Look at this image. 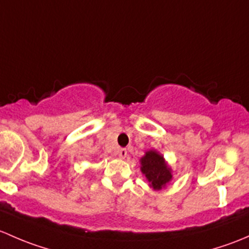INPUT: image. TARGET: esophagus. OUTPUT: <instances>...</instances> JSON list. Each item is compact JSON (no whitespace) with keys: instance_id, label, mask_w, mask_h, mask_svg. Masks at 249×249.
<instances>
[{"instance_id":"1","label":"esophagus","mask_w":249,"mask_h":249,"mask_svg":"<svg viewBox=\"0 0 249 249\" xmlns=\"http://www.w3.org/2000/svg\"><path fill=\"white\" fill-rule=\"evenodd\" d=\"M117 155H119V157L121 158V160H124V158L127 157V150H125V148H120Z\"/></svg>"}]
</instances>
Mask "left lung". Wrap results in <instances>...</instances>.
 <instances>
[{"mask_svg":"<svg viewBox=\"0 0 249 249\" xmlns=\"http://www.w3.org/2000/svg\"><path fill=\"white\" fill-rule=\"evenodd\" d=\"M140 170L153 191L165 188L174 178L173 169L157 150L146 151L140 158Z\"/></svg>","mask_w":249,"mask_h":249,"instance_id":"8db88e82","label":"left lung"}]
</instances>
